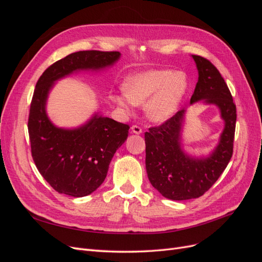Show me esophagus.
Returning <instances> with one entry per match:
<instances>
[{"label":"esophagus","instance_id":"esophagus-1","mask_svg":"<svg viewBox=\"0 0 262 262\" xmlns=\"http://www.w3.org/2000/svg\"><path fill=\"white\" fill-rule=\"evenodd\" d=\"M131 131L133 133H136V134H140V133H142V128H141L140 125H138V124H133L131 126Z\"/></svg>","mask_w":262,"mask_h":262}]
</instances>
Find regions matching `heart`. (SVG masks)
Segmentation results:
<instances>
[{"mask_svg":"<svg viewBox=\"0 0 262 262\" xmlns=\"http://www.w3.org/2000/svg\"><path fill=\"white\" fill-rule=\"evenodd\" d=\"M188 89V76L182 71L147 70L129 76L123 84L124 91L112 94L110 98L128 113L134 105L146 102L147 118L163 122L176 113Z\"/></svg>","mask_w":262,"mask_h":262,"instance_id":"obj_1","label":"heart"}]
</instances>
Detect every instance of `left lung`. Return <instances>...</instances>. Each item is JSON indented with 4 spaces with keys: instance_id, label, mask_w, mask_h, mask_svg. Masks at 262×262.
Returning a JSON list of instances; mask_svg holds the SVG:
<instances>
[{
    "instance_id": "obj_1",
    "label": "left lung",
    "mask_w": 262,
    "mask_h": 262,
    "mask_svg": "<svg viewBox=\"0 0 262 262\" xmlns=\"http://www.w3.org/2000/svg\"><path fill=\"white\" fill-rule=\"evenodd\" d=\"M199 80L190 102L205 99L216 105L225 128L220 143L208 158H191L180 147V129L185 109L177 112L161 125L145 132V167L152 186L170 200H189L203 195L215 184L231 161L236 128V105L220 71L200 55H192Z\"/></svg>"
}]
</instances>
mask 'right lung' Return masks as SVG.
Listing matches in <instances>:
<instances>
[{
    "label": "right lung",
    "instance_id": "1",
    "mask_svg": "<svg viewBox=\"0 0 262 262\" xmlns=\"http://www.w3.org/2000/svg\"><path fill=\"white\" fill-rule=\"evenodd\" d=\"M119 57L118 51L71 53L51 64L36 84L28 117L31 156L41 176L59 193L80 198L95 191L104 182L109 164L128 138L130 126L96 115L78 129H59L46 115L48 93L59 78L77 70L112 66Z\"/></svg>",
    "mask_w": 262,
    "mask_h": 262
}]
</instances>
